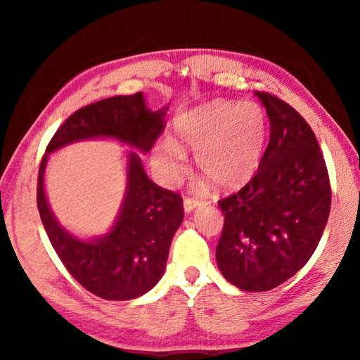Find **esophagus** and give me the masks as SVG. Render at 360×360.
Instances as JSON below:
<instances>
[{
    "mask_svg": "<svg viewBox=\"0 0 360 360\" xmlns=\"http://www.w3.org/2000/svg\"><path fill=\"white\" fill-rule=\"evenodd\" d=\"M200 205H202V202H200V200H197V198H191V197L184 198V211L186 212H191L192 210H195Z\"/></svg>",
    "mask_w": 360,
    "mask_h": 360,
    "instance_id": "1",
    "label": "esophagus"
}]
</instances>
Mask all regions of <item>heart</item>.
Segmentation results:
<instances>
[{"instance_id": "heart-1", "label": "heart", "mask_w": 360, "mask_h": 360, "mask_svg": "<svg viewBox=\"0 0 360 360\" xmlns=\"http://www.w3.org/2000/svg\"><path fill=\"white\" fill-rule=\"evenodd\" d=\"M268 133L264 108L254 101H212L174 120V141L162 139L152 149V165L174 184L187 173L186 149L195 163L221 188L245 186L260 165Z\"/></svg>"}]
</instances>
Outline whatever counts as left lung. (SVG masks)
Listing matches in <instances>:
<instances>
[{
  "mask_svg": "<svg viewBox=\"0 0 360 360\" xmlns=\"http://www.w3.org/2000/svg\"><path fill=\"white\" fill-rule=\"evenodd\" d=\"M270 119L257 173L219 200L224 229L216 248L224 278L246 292L288 281L311 257L330 212L326 160L311 127L288 103L255 92Z\"/></svg>",
  "mask_w": 360,
  "mask_h": 360,
  "instance_id": "obj_1",
  "label": "left lung"
}]
</instances>
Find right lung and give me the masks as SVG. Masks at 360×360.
<instances>
[{"label":"right lung","mask_w":360,"mask_h":360,"mask_svg":"<svg viewBox=\"0 0 360 360\" xmlns=\"http://www.w3.org/2000/svg\"><path fill=\"white\" fill-rule=\"evenodd\" d=\"M167 111L168 106L152 112L141 92L92 103L60 125L41 160L36 200L49 240L70 275L105 300H131L158 283L184 217L181 195L154 184L141 158L130 150L125 198L117 221L109 233L84 241L68 233L49 208L44 192L47 157L66 144L92 138H114L148 152L165 130Z\"/></svg>","instance_id":"1"}]
</instances>
